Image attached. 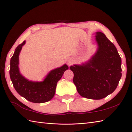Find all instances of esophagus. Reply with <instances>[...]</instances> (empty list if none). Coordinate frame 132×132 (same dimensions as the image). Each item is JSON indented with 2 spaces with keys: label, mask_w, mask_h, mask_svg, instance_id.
Returning a JSON list of instances; mask_svg holds the SVG:
<instances>
[{
  "label": "esophagus",
  "mask_w": 132,
  "mask_h": 132,
  "mask_svg": "<svg viewBox=\"0 0 132 132\" xmlns=\"http://www.w3.org/2000/svg\"><path fill=\"white\" fill-rule=\"evenodd\" d=\"M72 64V61L71 60H68V61H67V64H68V65H71Z\"/></svg>",
  "instance_id": "34e87169"
}]
</instances>
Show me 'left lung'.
<instances>
[{"instance_id": "obj_1", "label": "left lung", "mask_w": 132, "mask_h": 132, "mask_svg": "<svg viewBox=\"0 0 132 132\" xmlns=\"http://www.w3.org/2000/svg\"><path fill=\"white\" fill-rule=\"evenodd\" d=\"M98 50L92 59L82 65H73V81L81 96L101 99L112 93L121 77V59L115 45L102 32H96Z\"/></svg>"}]
</instances>
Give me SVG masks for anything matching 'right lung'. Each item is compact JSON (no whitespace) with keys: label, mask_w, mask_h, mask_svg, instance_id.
<instances>
[{"label":"right lung","mask_w":132,"mask_h":132,"mask_svg":"<svg viewBox=\"0 0 132 132\" xmlns=\"http://www.w3.org/2000/svg\"><path fill=\"white\" fill-rule=\"evenodd\" d=\"M25 41L17 47L11 59L10 75L11 80L16 92L26 100L37 103H45L54 97L57 82L62 77L68 66L62 67L52 70L42 82L29 81L20 74L19 64V55Z\"/></svg>","instance_id":"add662e5"}]
</instances>
